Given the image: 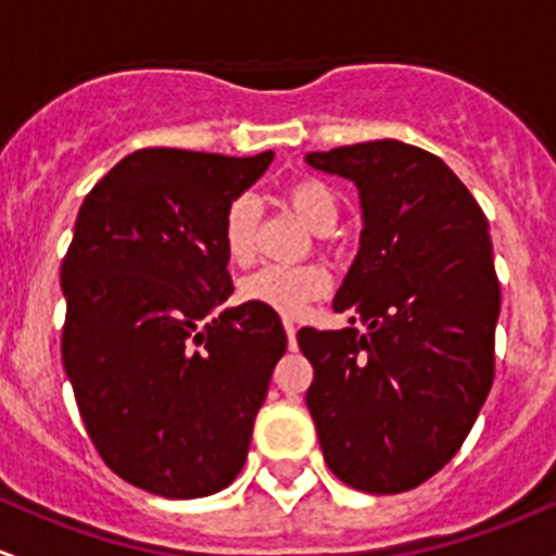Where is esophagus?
<instances>
[{"label":"esophagus","instance_id":"obj_1","mask_svg":"<svg viewBox=\"0 0 556 556\" xmlns=\"http://www.w3.org/2000/svg\"><path fill=\"white\" fill-rule=\"evenodd\" d=\"M283 329H286V337H289V348L291 351H296V326L291 318H283Z\"/></svg>","mask_w":556,"mask_h":556}]
</instances>
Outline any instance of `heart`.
<instances>
[{"mask_svg": "<svg viewBox=\"0 0 556 556\" xmlns=\"http://www.w3.org/2000/svg\"><path fill=\"white\" fill-rule=\"evenodd\" d=\"M280 200L316 232L331 230L340 205L337 194L316 176H300L280 187ZM260 203L251 194L230 200L222 216V243L236 265H249L256 251ZM329 289V276L320 265H267L240 283V296L254 305L270 307L280 316H296Z\"/></svg>", "mask_w": 556, "mask_h": 556, "instance_id": "1", "label": "heart"}]
</instances>
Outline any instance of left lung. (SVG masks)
I'll return each instance as SVG.
<instances>
[{"label":"left lung","mask_w":556,"mask_h":556,"mask_svg":"<svg viewBox=\"0 0 556 556\" xmlns=\"http://www.w3.org/2000/svg\"><path fill=\"white\" fill-rule=\"evenodd\" d=\"M307 163L362 194V249L334 311L366 331H296L313 364L305 402L331 473L393 495L447 466L492 388L501 283L488 216L444 160L404 141Z\"/></svg>","instance_id":"8db88e82"}]
</instances>
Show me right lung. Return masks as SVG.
Here are the masks:
<instances>
[{"label": "right lung", "mask_w": 556, "mask_h": 556, "mask_svg": "<svg viewBox=\"0 0 556 556\" xmlns=\"http://www.w3.org/2000/svg\"><path fill=\"white\" fill-rule=\"evenodd\" d=\"M152 147L88 192L61 265V356L101 460L163 497L225 490L286 353L270 307L232 294L222 216L270 165Z\"/></svg>", "instance_id": "add662e5"}]
</instances>
